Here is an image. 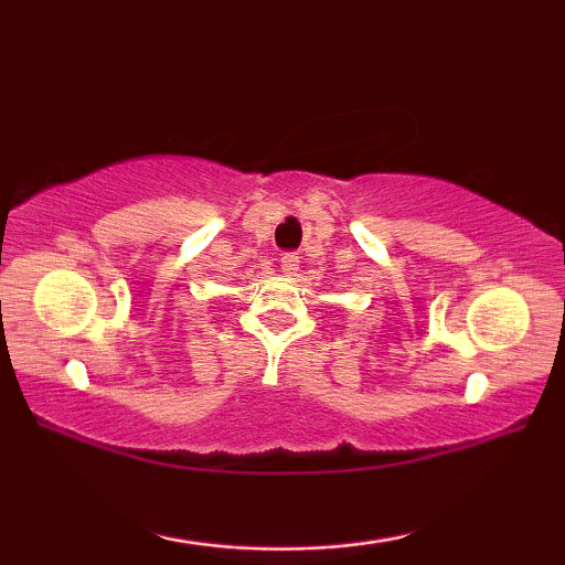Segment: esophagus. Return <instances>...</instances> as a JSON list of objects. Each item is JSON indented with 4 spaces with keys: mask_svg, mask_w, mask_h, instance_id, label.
<instances>
[{
    "mask_svg": "<svg viewBox=\"0 0 565 565\" xmlns=\"http://www.w3.org/2000/svg\"><path fill=\"white\" fill-rule=\"evenodd\" d=\"M300 265V257L296 252H285L280 257V269L285 275H296V269Z\"/></svg>",
    "mask_w": 565,
    "mask_h": 565,
    "instance_id": "esophagus-1",
    "label": "esophagus"
}]
</instances>
